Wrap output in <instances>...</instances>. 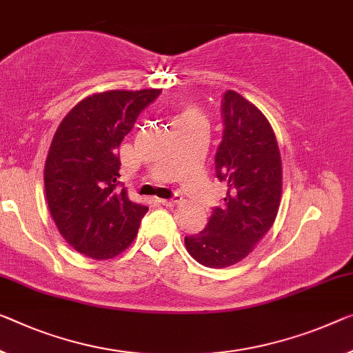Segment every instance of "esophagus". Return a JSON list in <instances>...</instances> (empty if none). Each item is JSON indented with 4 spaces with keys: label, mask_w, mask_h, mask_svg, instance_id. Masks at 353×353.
Instances as JSON below:
<instances>
[{
    "label": "esophagus",
    "mask_w": 353,
    "mask_h": 353,
    "mask_svg": "<svg viewBox=\"0 0 353 353\" xmlns=\"http://www.w3.org/2000/svg\"><path fill=\"white\" fill-rule=\"evenodd\" d=\"M183 200V197L181 195H178V194H175L173 195L172 199H161L159 202L162 203V205H165V207H173V205H178Z\"/></svg>",
    "instance_id": "34e87169"
}]
</instances>
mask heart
I'll return each mask as SVG.
<instances>
[{
	"label": "heart",
	"instance_id": "b5f03b06",
	"mask_svg": "<svg viewBox=\"0 0 353 353\" xmlns=\"http://www.w3.org/2000/svg\"><path fill=\"white\" fill-rule=\"evenodd\" d=\"M202 120V115L195 107H184L181 110L176 112V115L173 117V124L176 123H186V121H195Z\"/></svg>",
	"mask_w": 353,
	"mask_h": 353
}]
</instances>
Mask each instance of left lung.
Returning a JSON list of instances; mask_svg holds the SVG:
<instances>
[{
	"label": "left lung",
	"instance_id": "obj_1",
	"mask_svg": "<svg viewBox=\"0 0 353 353\" xmlns=\"http://www.w3.org/2000/svg\"><path fill=\"white\" fill-rule=\"evenodd\" d=\"M222 140L214 156L216 178L227 194L213 208L207 227L184 236L188 252L210 268L245 259L276 219L283 191V165L270 123L236 91L221 101Z\"/></svg>",
	"mask_w": 353,
	"mask_h": 353
}]
</instances>
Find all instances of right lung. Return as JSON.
<instances>
[{"label": "right lung", "mask_w": 353, "mask_h": 353, "mask_svg": "<svg viewBox=\"0 0 353 353\" xmlns=\"http://www.w3.org/2000/svg\"><path fill=\"white\" fill-rule=\"evenodd\" d=\"M161 90H113L85 97L59 123L46 161L48 210L64 240L91 259L118 256L134 241L148 208L121 188L124 135Z\"/></svg>", "instance_id": "add662e5"}]
</instances>
